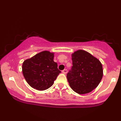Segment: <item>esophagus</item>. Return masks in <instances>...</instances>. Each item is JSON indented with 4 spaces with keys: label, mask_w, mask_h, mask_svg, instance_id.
I'll return each mask as SVG.
<instances>
[{
    "label": "esophagus",
    "mask_w": 121,
    "mask_h": 121,
    "mask_svg": "<svg viewBox=\"0 0 121 121\" xmlns=\"http://www.w3.org/2000/svg\"><path fill=\"white\" fill-rule=\"evenodd\" d=\"M67 72H68V70H67V69H65L62 70V73H64V74H67Z\"/></svg>",
    "instance_id": "1"
}]
</instances>
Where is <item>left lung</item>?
Wrapping results in <instances>:
<instances>
[{
	"label": "left lung",
	"mask_w": 121,
	"mask_h": 121,
	"mask_svg": "<svg viewBox=\"0 0 121 121\" xmlns=\"http://www.w3.org/2000/svg\"><path fill=\"white\" fill-rule=\"evenodd\" d=\"M72 67L67 74L70 87L78 94L95 89L103 77L100 61L87 52L79 50L72 54Z\"/></svg>",
	"instance_id": "1"
}]
</instances>
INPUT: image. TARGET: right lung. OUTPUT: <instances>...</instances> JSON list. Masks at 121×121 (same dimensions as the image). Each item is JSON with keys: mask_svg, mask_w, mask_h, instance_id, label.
<instances>
[{"mask_svg": "<svg viewBox=\"0 0 121 121\" xmlns=\"http://www.w3.org/2000/svg\"><path fill=\"white\" fill-rule=\"evenodd\" d=\"M53 58V53L43 51L23 62V74L30 86L37 90L44 91L53 85L61 73Z\"/></svg>", "mask_w": 121, "mask_h": 121, "instance_id": "right-lung-1", "label": "right lung"}]
</instances>
